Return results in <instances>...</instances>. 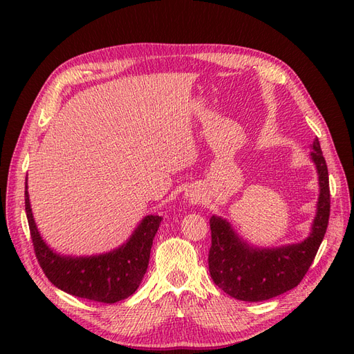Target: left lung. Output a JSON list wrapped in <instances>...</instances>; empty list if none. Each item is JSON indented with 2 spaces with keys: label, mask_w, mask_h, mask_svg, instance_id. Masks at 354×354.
Instances as JSON below:
<instances>
[{
  "label": "left lung",
  "mask_w": 354,
  "mask_h": 354,
  "mask_svg": "<svg viewBox=\"0 0 354 354\" xmlns=\"http://www.w3.org/2000/svg\"><path fill=\"white\" fill-rule=\"evenodd\" d=\"M312 149L310 156L317 169L320 194L307 239L279 248H255L238 236L227 220L217 216L209 218V274L230 297L251 303L277 297L301 282L312 266L326 233L330 211L328 167L317 137Z\"/></svg>",
  "instance_id": "1"
}]
</instances>
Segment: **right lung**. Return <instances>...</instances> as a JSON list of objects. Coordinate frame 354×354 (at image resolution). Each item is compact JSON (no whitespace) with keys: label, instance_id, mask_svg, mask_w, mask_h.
<instances>
[{"label":"right lung","instance_id":"add662e5","mask_svg":"<svg viewBox=\"0 0 354 354\" xmlns=\"http://www.w3.org/2000/svg\"><path fill=\"white\" fill-rule=\"evenodd\" d=\"M25 209L37 260L53 285L71 295L106 304L121 301L137 291L147 270L153 238L162 220L159 216H146L127 243L111 252L66 257L50 250L41 238L29 203L28 177Z\"/></svg>","mask_w":354,"mask_h":354}]
</instances>
